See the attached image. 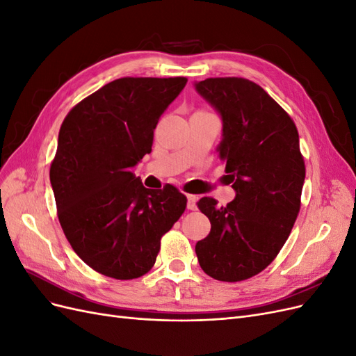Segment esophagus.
Instances as JSON below:
<instances>
[{
  "mask_svg": "<svg viewBox=\"0 0 356 356\" xmlns=\"http://www.w3.org/2000/svg\"><path fill=\"white\" fill-rule=\"evenodd\" d=\"M196 202H197V197L195 195H188L187 196V208L190 211H195L197 207H196Z\"/></svg>",
  "mask_w": 356,
  "mask_h": 356,
  "instance_id": "obj_1",
  "label": "esophagus"
}]
</instances>
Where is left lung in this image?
<instances>
[{
  "mask_svg": "<svg viewBox=\"0 0 356 356\" xmlns=\"http://www.w3.org/2000/svg\"><path fill=\"white\" fill-rule=\"evenodd\" d=\"M222 120L220 159L236 197H202L211 233L196 243L202 270L222 282L250 279L270 264L293 230L306 177L293 118L263 88L241 77L196 83Z\"/></svg>",
  "mask_w": 356,
  "mask_h": 356,
  "instance_id": "8db88e82",
  "label": "left lung"
}]
</instances>
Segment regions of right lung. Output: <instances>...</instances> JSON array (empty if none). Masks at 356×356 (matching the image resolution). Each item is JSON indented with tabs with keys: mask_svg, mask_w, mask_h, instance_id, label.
<instances>
[{
	"mask_svg": "<svg viewBox=\"0 0 356 356\" xmlns=\"http://www.w3.org/2000/svg\"><path fill=\"white\" fill-rule=\"evenodd\" d=\"M186 77H123L80 101L63 120L50 182L70 245L101 275L129 281L152 270L187 207L170 184L148 190L134 166L152 153L160 115Z\"/></svg>",
	"mask_w": 356,
	"mask_h": 356,
	"instance_id": "1",
	"label": "right lung"
}]
</instances>
